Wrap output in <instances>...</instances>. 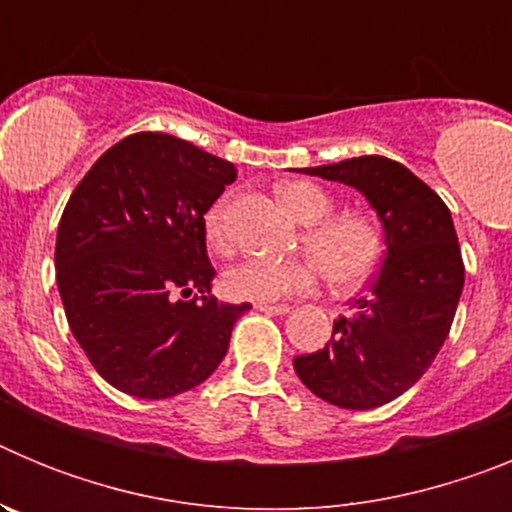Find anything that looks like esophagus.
Instances as JSON below:
<instances>
[{"label": "esophagus", "mask_w": 512, "mask_h": 512, "mask_svg": "<svg viewBox=\"0 0 512 512\" xmlns=\"http://www.w3.org/2000/svg\"><path fill=\"white\" fill-rule=\"evenodd\" d=\"M256 310L266 312V315H287L292 307H289V305H271V302H256Z\"/></svg>", "instance_id": "1"}]
</instances>
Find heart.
Masks as SVG:
<instances>
[{
  "label": "heart",
  "mask_w": 512,
  "mask_h": 512,
  "mask_svg": "<svg viewBox=\"0 0 512 512\" xmlns=\"http://www.w3.org/2000/svg\"><path fill=\"white\" fill-rule=\"evenodd\" d=\"M282 202L307 225L302 243L312 261L251 259L225 271L223 292L238 302H279L307 295L323 274L330 287L359 289L374 277L384 259V230L372 215L359 210L333 211V197L312 182H289L282 187ZM205 238L212 251L230 253L228 200H217L205 212ZM321 271L318 272L317 269Z\"/></svg>",
  "instance_id": "1"
}]
</instances>
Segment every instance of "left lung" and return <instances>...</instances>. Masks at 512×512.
Listing matches in <instances>:
<instances>
[{
	"mask_svg": "<svg viewBox=\"0 0 512 512\" xmlns=\"http://www.w3.org/2000/svg\"><path fill=\"white\" fill-rule=\"evenodd\" d=\"M359 189L384 228L382 271L333 341L297 356L295 372L320 400L372 410L408 392L449 338L464 287V261L446 202L402 164L384 156L302 169Z\"/></svg>",
	"mask_w": 512,
	"mask_h": 512,
	"instance_id": "1",
	"label": "left lung"
}]
</instances>
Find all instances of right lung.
Returning a JSON list of instances; mask_svg holds the SVG:
<instances>
[{
	"label": "right lung",
	"mask_w": 512,
	"mask_h": 512,
	"mask_svg": "<svg viewBox=\"0 0 512 512\" xmlns=\"http://www.w3.org/2000/svg\"><path fill=\"white\" fill-rule=\"evenodd\" d=\"M238 171L187 140L135 133L97 158L56 235V282L87 359L125 395L164 400L205 382L248 302L210 295L205 212Z\"/></svg>",
	"instance_id": "right-lung-1"
}]
</instances>
